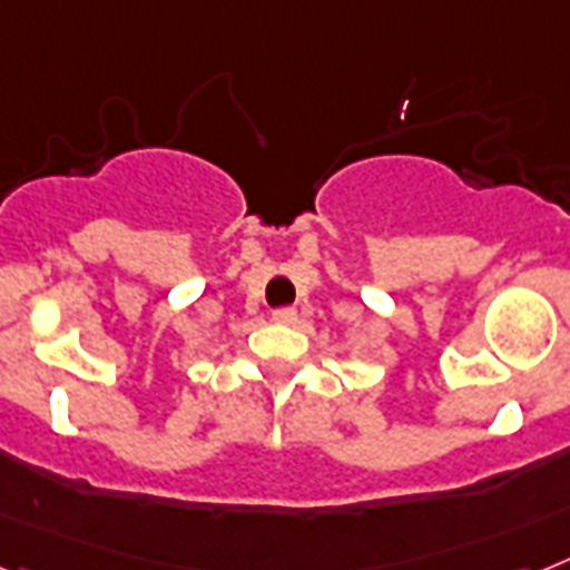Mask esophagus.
<instances>
[{"label": "esophagus", "instance_id": "obj_1", "mask_svg": "<svg viewBox=\"0 0 570 570\" xmlns=\"http://www.w3.org/2000/svg\"><path fill=\"white\" fill-rule=\"evenodd\" d=\"M272 322H275V324H295V322H298V313H295L293 307H281V309H275V313H272Z\"/></svg>", "mask_w": 570, "mask_h": 570}]
</instances>
